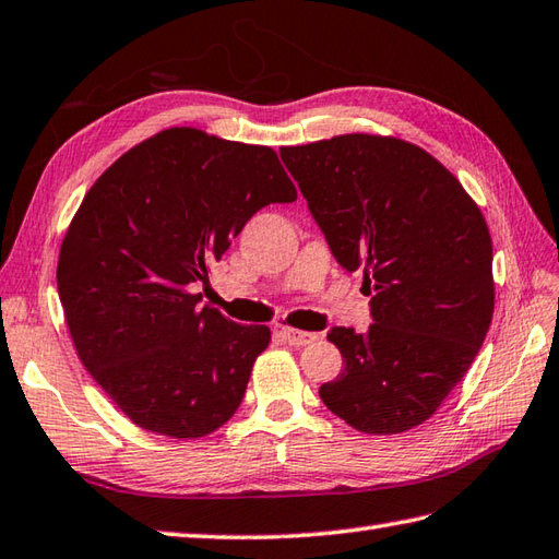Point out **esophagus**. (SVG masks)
Segmentation results:
<instances>
[{
  "label": "esophagus",
  "mask_w": 559,
  "mask_h": 559,
  "mask_svg": "<svg viewBox=\"0 0 559 559\" xmlns=\"http://www.w3.org/2000/svg\"><path fill=\"white\" fill-rule=\"evenodd\" d=\"M280 334H282V340L292 346H306V344L318 340L316 332H306V330H296V328H282Z\"/></svg>",
  "instance_id": "1"
}]
</instances>
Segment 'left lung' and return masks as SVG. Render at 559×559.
Masks as SVG:
<instances>
[{
    "mask_svg": "<svg viewBox=\"0 0 559 559\" xmlns=\"http://www.w3.org/2000/svg\"><path fill=\"white\" fill-rule=\"evenodd\" d=\"M337 263L364 272L373 322L332 328L344 368L320 400L352 428L392 436L444 402L486 340L492 241L478 205L424 147L346 133L282 147Z\"/></svg>",
    "mask_w": 559,
    "mask_h": 559,
    "instance_id": "obj_1",
    "label": "left lung"
}]
</instances>
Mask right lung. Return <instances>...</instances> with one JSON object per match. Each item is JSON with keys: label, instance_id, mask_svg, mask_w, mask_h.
Wrapping results in <instances>:
<instances>
[{"label": "right lung", "instance_id": "add662e5", "mask_svg": "<svg viewBox=\"0 0 559 559\" xmlns=\"http://www.w3.org/2000/svg\"><path fill=\"white\" fill-rule=\"evenodd\" d=\"M292 201L272 147L191 127L131 147L85 193L61 241L59 301L81 364L135 426L193 440L237 412L270 330L195 287L260 207Z\"/></svg>", "mask_w": 559, "mask_h": 559}]
</instances>
